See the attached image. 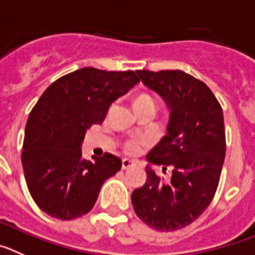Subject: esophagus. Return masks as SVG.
Returning a JSON list of instances; mask_svg holds the SVG:
<instances>
[{"instance_id":"1","label":"esophagus","mask_w":255,"mask_h":255,"mask_svg":"<svg viewBox=\"0 0 255 255\" xmlns=\"http://www.w3.org/2000/svg\"><path fill=\"white\" fill-rule=\"evenodd\" d=\"M134 164H136V161H133V160L123 159L122 160V169L123 170H126V169H129V167H132Z\"/></svg>"}]
</instances>
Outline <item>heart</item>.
<instances>
[{
    "mask_svg": "<svg viewBox=\"0 0 255 255\" xmlns=\"http://www.w3.org/2000/svg\"><path fill=\"white\" fill-rule=\"evenodd\" d=\"M141 102H153V100L151 99L150 96L141 95L138 99L136 100V103H141ZM144 143H146L144 139H130V141H128L127 143H126V150H127V152L129 153H137L141 151V147Z\"/></svg>",
    "mask_w": 255,
    "mask_h": 255,
    "instance_id": "heart-1",
    "label": "heart"
}]
</instances>
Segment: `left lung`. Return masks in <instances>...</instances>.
Wrapping results in <instances>:
<instances>
[{"label":"left lung","mask_w":255,"mask_h":255,"mask_svg":"<svg viewBox=\"0 0 255 255\" xmlns=\"http://www.w3.org/2000/svg\"><path fill=\"white\" fill-rule=\"evenodd\" d=\"M142 84L159 94L170 111L166 134L147 153V179L133 190L137 216L157 231H175L196 221L216 193L226 151L224 114L205 82L180 70L137 71ZM151 164L172 169L170 182Z\"/></svg>","instance_id":"1"}]
</instances>
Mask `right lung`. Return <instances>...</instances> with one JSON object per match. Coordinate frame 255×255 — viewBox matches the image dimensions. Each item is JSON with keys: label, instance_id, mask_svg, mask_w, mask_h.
Masks as SVG:
<instances>
[{"label": "right lung", "instance_id": "obj_1", "mask_svg": "<svg viewBox=\"0 0 255 255\" xmlns=\"http://www.w3.org/2000/svg\"><path fill=\"white\" fill-rule=\"evenodd\" d=\"M138 82L133 71L85 67L59 77L42 94L27 118L21 162L29 192L43 212L59 220L90 212L122 160L109 152L94 162L82 159L85 133L102 125L112 103Z\"/></svg>", "mask_w": 255, "mask_h": 255}]
</instances>
